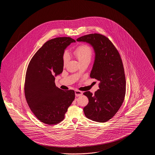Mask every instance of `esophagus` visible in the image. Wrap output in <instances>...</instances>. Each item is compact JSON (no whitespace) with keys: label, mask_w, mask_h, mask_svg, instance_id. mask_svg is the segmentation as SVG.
<instances>
[{"label":"esophagus","mask_w":155,"mask_h":155,"mask_svg":"<svg viewBox=\"0 0 155 155\" xmlns=\"http://www.w3.org/2000/svg\"><path fill=\"white\" fill-rule=\"evenodd\" d=\"M82 94H83L82 92L79 91V90H75V96H77V97L81 96L82 95Z\"/></svg>","instance_id":"1"}]
</instances>
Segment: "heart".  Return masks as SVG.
<instances>
[{
    "instance_id": "obj_1",
    "label": "heart",
    "mask_w": 155,
    "mask_h": 155,
    "mask_svg": "<svg viewBox=\"0 0 155 155\" xmlns=\"http://www.w3.org/2000/svg\"><path fill=\"white\" fill-rule=\"evenodd\" d=\"M73 53L81 64L85 61L90 62L93 55V51L91 47L88 45L82 44L75 48L73 51ZM68 60V54L67 53H64L63 56V63L64 66L66 65Z\"/></svg>"
}]
</instances>
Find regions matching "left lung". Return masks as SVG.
I'll use <instances>...</instances> for the list:
<instances>
[{"mask_svg": "<svg viewBox=\"0 0 155 155\" xmlns=\"http://www.w3.org/2000/svg\"><path fill=\"white\" fill-rule=\"evenodd\" d=\"M91 45L95 59L90 77L100 81L99 89L93 94L87 91L88 104L84 108L87 118L103 123L112 118L124 102L126 81L123 61L110 40L100 34H91L77 39Z\"/></svg>", "mask_w": 155, "mask_h": 155, "instance_id": "obj_1", "label": "left lung"}]
</instances>
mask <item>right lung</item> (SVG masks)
Returning a JSON list of instances; mask_svg holds the SVG:
<instances>
[{
    "mask_svg": "<svg viewBox=\"0 0 155 155\" xmlns=\"http://www.w3.org/2000/svg\"><path fill=\"white\" fill-rule=\"evenodd\" d=\"M72 42L75 41L70 37L48 41L35 53L27 67L25 99L35 117L46 124L54 125L63 121L75 98L74 91L60 89L54 82V76L63 72L64 50Z\"/></svg>",
    "mask_w": 155,
    "mask_h": 155,
    "instance_id": "1",
    "label": "right lung"
}]
</instances>
